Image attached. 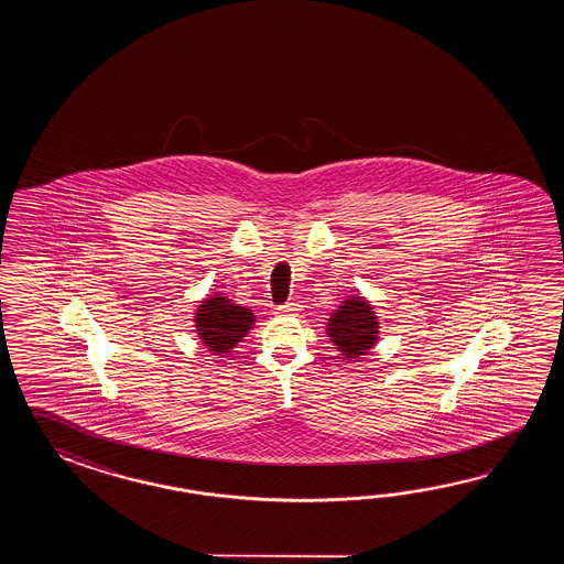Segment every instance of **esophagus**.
I'll return each mask as SVG.
<instances>
[{
  "mask_svg": "<svg viewBox=\"0 0 564 564\" xmlns=\"http://www.w3.org/2000/svg\"><path fill=\"white\" fill-rule=\"evenodd\" d=\"M296 304H284V306H278L276 314L278 316H290V314H296Z\"/></svg>",
  "mask_w": 564,
  "mask_h": 564,
  "instance_id": "34e87169",
  "label": "esophagus"
}]
</instances>
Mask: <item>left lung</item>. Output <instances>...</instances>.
<instances>
[{
    "label": "left lung",
    "instance_id": "obj_1",
    "mask_svg": "<svg viewBox=\"0 0 564 564\" xmlns=\"http://www.w3.org/2000/svg\"><path fill=\"white\" fill-rule=\"evenodd\" d=\"M379 328V316L372 311L371 302L362 296H347L330 314L326 335L343 359L357 362L377 345Z\"/></svg>",
    "mask_w": 564,
    "mask_h": 564
}]
</instances>
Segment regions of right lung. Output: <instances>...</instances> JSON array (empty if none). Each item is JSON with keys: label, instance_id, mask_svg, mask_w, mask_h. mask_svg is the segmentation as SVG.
<instances>
[{"label": "right lung", "instance_id": "right-lung-1", "mask_svg": "<svg viewBox=\"0 0 564 564\" xmlns=\"http://www.w3.org/2000/svg\"><path fill=\"white\" fill-rule=\"evenodd\" d=\"M195 333L207 350L228 355L252 330L256 316L250 308L231 302L221 292L205 296L193 312Z\"/></svg>", "mask_w": 564, "mask_h": 564}]
</instances>
